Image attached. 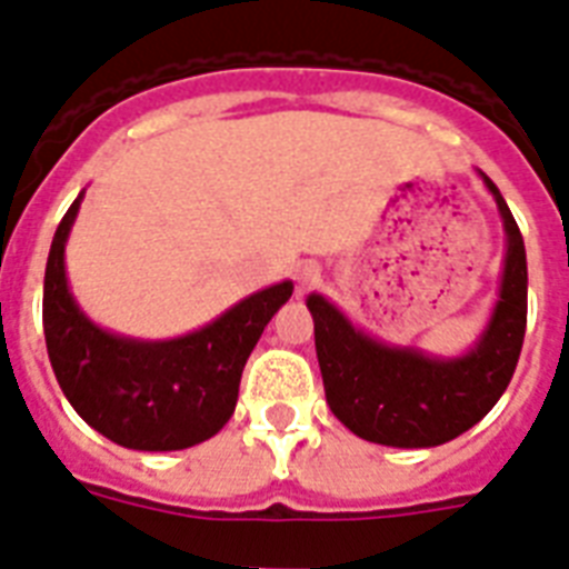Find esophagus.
Masks as SVG:
<instances>
[{"label":"esophagus","instance_id":"obj_1","mask_svg":"<svg viewBox=\"0 0 569 569\" xmlns=\"http://www.w3.org/2000/svg\"><path fill=\"white\" fill-rule=\"evenodd\" d=\"M315 284H320V263L317 261H302L297 267V288L299 293L302 290H311Z\"/></svg>","mask_w":569,"mask_h":569}]
</instances>
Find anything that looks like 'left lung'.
<instances>
[{"instance_id":"left-lung-1","label":"left lung","mask_w":569,"mask_h":569,"mask_svg":"<svg viewBox=\"0 0 569 569\" xmlns=\"http://www.w3.org/2000/svg\"><path fill=\"white\" fill-rule=\"evenodd\" d=\"M499 204L508 252L499 302L478 345L457 359L416 347H389L353 329L320 293L308 297L326 403L335 418L368 442L433 448L478 425L505 395L526 338L528 267L519 224L499 187L481 174Z\"/></svg>"}]
</instances>
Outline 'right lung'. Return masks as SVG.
Instances as JSON below:
<instances>
[{
    "label": "right lung",
    "mask_w": 569,
    "mask_h": 569,
    "mask_svg": "<svg viewBox=\"0 0 569 569\" xmlns=\"http://www.w3.org/2000/svg\"><path fill=\"white\" fill-rule=\"evenodd\" d=\"M70 204L52 237L43 276V335L52 371L82 421L136 451H180L204 442L234 416L246 359L293 293L290 281L258 290L213 323L171 341H136L91 323L64 276Z\"/></svg>",
    "instance_id": "add662e5"
}]
</instances>
